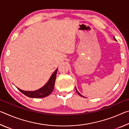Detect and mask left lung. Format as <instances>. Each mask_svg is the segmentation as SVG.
<instances>
[{
    "label": "left lung",
    "instance_id": "8db88e82",
    "mask_svg": "<svg viewBox=\"0 0 129 129\" xmlns=\"http://www.w3.org/2000/svg\"><path fill=\"white\" fill-rule=\"evenodd\" d=\"M114 40H116V39H115V38H114ZM76 91H77V93L78 94V95H80V96H81V97H83V96L81 95V94H80V93L79 92H78V91H77V89H76Z\"/></svg>",
    "mask_w": 129,
    "mask_h": 129
}]
</instances>
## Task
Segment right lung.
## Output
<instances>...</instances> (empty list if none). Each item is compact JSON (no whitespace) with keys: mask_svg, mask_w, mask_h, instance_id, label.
<instances>
[{"mask_svg":"<svg viewBox=\"0 0 129 129\" xmlns=\"http://www.w3.org/2000/svg\"><path fill=\"white\" fill-rule=\"evenodd\" d=\"M57 69H57L56 71L54 72L52 74L47 84H45L44 86H43L42 88L38 89V90L35 91H24L21 90V89L18 88H17L18 89L21 93L28 97L39 99V98H44L47 97V96L49 95L53 90Z\"/></svg>","mask_w":129,"mask_h":129,"instance_id":"add662e5","label":"right lung"}]
</instances>
